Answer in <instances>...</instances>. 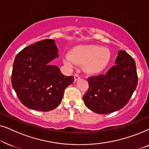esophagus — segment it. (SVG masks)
<instances>
[{"instance_id":"obj_1","label":"esophagus","mask_w":149,"mask_h":149,"mask_svg":"<svg viewBox=\"0 0 149 149\" xmlns=\"http://www.w3.org/2000/svg\"><path fill=\"white\" fill-rule=\"evenodd\" d=\"M74 81H77L79 80V79H81V77L79 76V74H74Z\"/></svg>"}]
</instances>
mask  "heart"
<instances>
[{
    "instance_id": "1",
    "label": "heart",
    "mask_w": 149,
    "mask_h": 149,
    "mask_svg": "<svg viewBox=\"0 0 149 149\" xmlns=\"http://www.w3.org/2000/svg\"><path fill=\"white\" fill-rule=\"evenodd\" d=\"M111 52L108 49L97 45H80L73 47L63 62L68 66L75 64L83 65V70L88 74L102 72L111 60Z\"/></svg>"
}]
</instances>
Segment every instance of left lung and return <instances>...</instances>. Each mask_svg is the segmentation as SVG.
I'll return each mask as SVG.
<instances>
[{
  "instance_id": "1",
  "label": "left lung",
  "mask_w": 149,
  "mask_h": 149,
  "mask_svg": "<svg viewBox=\"0 0 149 149\" xmlns=\"http://www.w3.org/2000/svg\"><path fill=\"white\" fill-rule=\"evenodd\" d=\"M116 64L106 74L87 79L89 89L83 95L86 107L97 114L119 111L127 104L138 85L135 61L123 50L119 51Z\"/></svg>"
}]
</instances>
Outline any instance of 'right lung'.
Returning <instances> with one entry per match:
<instances>
[{
  "instance_id": "obj_1",
  "label": "right lung",
  "mask_w": 149,
  "mask_h": 149,
  "mask_svg": "<svg viewBox=\"0 0 149 149\" xmlns=\"http://www.w3.org/2000/svg\"><path fill=\"white\" fill-rule=\"evenodd\" d=\"M55 40L45 39L26 47L14 60L11 83L18 98L28 109L49 111L62 102L65 89L74 81L58 66L50 64L58 58Z\"/></svg>"
}]
</instances>
